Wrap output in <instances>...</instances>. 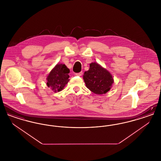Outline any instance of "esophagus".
<instances>
[{
    "label": "esophagus",
    "instance_id": "obj_1",
    "mask_svg": "<svg viewBox=\"0 0 161 161\" xmlns=\"http://www.w3.org/2000/svg\"><path fill=\"white\" fill-rule=\"evenodd\" d=\"M82 74H83V72H79V73H76L75 74V75H77V76H81L82 75Z\"/></svg>",
    "mask_w": 161,
    "mask_h": 161
}]
</instances>
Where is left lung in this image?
<instances>
[{
    "label": "left lung",
    "mask_w": 161,
    "mask_h": 161,
    "mask_svg": "<svg viewBox=\"0 0 161 161\" xmlns=\"http://www.w3.org/2000/svg\"><path fill=\"white\" fill-rule=\"evenodd\" d=\"M83 79L86 87L94 93L99 95L107 93L114 83L110 72L97 63L90 64L89 70L84 72Z\"/></svg>",
    "instance_id": "1"
}]
</instances>
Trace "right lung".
<instances>
[{
    "label": "right lung",
    "instance_id": "right-lung-1",
    "mask_svg": "<svg viewBox=\"0 0 161 161\" xmlns=\"http://www.w3.org/2000/svg\"><path fill=\"white\" fill-rule=\"evenodd\" d=\"M69 72L65 64H57L47 77V86L54 92L60 91L69 81Z\"/></svg>",
    "mask_w": 161,
    "mask_h": 161
}]
</instances>
